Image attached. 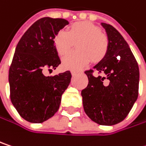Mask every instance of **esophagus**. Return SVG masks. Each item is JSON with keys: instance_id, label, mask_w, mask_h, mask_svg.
Listing matches in <instances>:
<instances>
[{"instance_id": "esophagus-1", "label": "esophagus", "mask_w": 146, "mask_h": 146, "mask_svg": "<svg viewBox=\"0 0 146 146\" xmlns=\"http://www.w3.org/2000/svg\"><path fill=\"white\" fill-rule=\"evenodd\" d=\"M71 73H72V75H73V76H76V75L78 74V72H76V71H72Z\"/></svg>"}]
</instances>
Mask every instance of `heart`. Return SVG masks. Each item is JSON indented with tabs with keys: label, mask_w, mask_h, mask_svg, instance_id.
I'll list each match as a JSON object with an SVG mask.
<instances>
[{
	"label": "heart",
	"mask_w": 146,
	"mask_h": 146,
	"mask_svg": "<svg viewBox=\"0 0 146 146\" xmlns=\"http://www.w3.org/2000/svg\"><path fill=\"white\" fill-rule=\"evenodd\" d=\"M77 44L78 51L66 54L74 45ZM54 46L62 57V66L67 69L78 70L93 61L102 59L108 49V39L101 33L100 27L88 21L73 24L68 32L61 30L54 37Z\"/></svg>",
	"instance_id": "heart-1"
}]
</instances>
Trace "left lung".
<instances>
[{
  "label": "left lung",
  "instance_id": "8db88e82",
  "mask_svg": "<svg viewBox=\"0 0 146 146\" xmlns=\"http://www.w3.org/2000/svg\"><path fill=\"white\" fill-rule=\"evenodd\" d=\"M108 36V49L94 68L104 76L85 71L88 84L82 90L84 110L95 123L113 125L123 121L138 98V63L128 43L113 27L101 23Z\"/></svg>",
  "mask_w": 146,
  "mask_h": 146
}]
</instances>
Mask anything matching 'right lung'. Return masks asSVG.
Returning <instances> with one entry per match:
<instances>
[{
	"instance_id": "obj_1",
	"label": "right lung",
	"mask_w": 146,
	"mask_h": 146,
	"mask_svg": "<svg viewBox=\"0 0 146 146\" xmlns=\"http://www.w3.org/2000/svg\"><path fill=\"white\" fill-rule=\"evenodd\" d=\"M68 24L62 18H41L23 34L16 47L9 69L10 97L28 122L38 124L52 118L70 84V71L50 77L43 74L44 70L56 69L61 63L53 40Z\"/></svg>"
}]
</instances>
